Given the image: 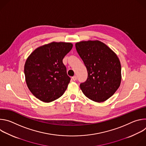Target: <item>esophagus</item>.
<instances>
[{"label": "esophagus", "instance_id": "1", "mask_svg": "<svg viewBox=\"0 0 146 146\" xmlns=\"http://www.w3.org/2000/svg\"><path fill=\"white\" fill-rule=\"evenodd\" d=\"M72 80L73 81H76L77 80V76H74L73 77H72Z\"/></svg>", "mask_w": 146, "mask_h": 146}]
</instances>
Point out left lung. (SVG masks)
<instances>
[{"instance_id": "1", "label": "left lung", "mask_w": 146, "mask_h": 146, "mask_svg": "<svg viewBox=\"0 0 146 146\" xmlns=\"http://www.w3.org/2000/svg\"><path fill=\"white\" fill-rule=\"evenodd\" d=\"M75 46L88 72L87 81L80 84L82 92L94 102L106 101L121 84V66L118 57L98 40L79 41Z\"/></svg>"}]
</instances>
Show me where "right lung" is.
I'll list each match as a JSON object with an SVG mask.
<instances>
[{"mask_svg":"<svg viewBox=\"0 0 146 146\" xmlns=\"http://www.w3.org/2000/svg\"><path fill=\"white\" fill-rule=\"evenodd\" d=\"M72 47L71 43L52 41L37 47L27 58L24 65L27 85L40 100L52 102L66 90L70 78L62 60Z\"/></svg>","mask_w":146,"mask_h":146,"instance_id":"right-lung-1","label":"right lung"}]
</instances>
